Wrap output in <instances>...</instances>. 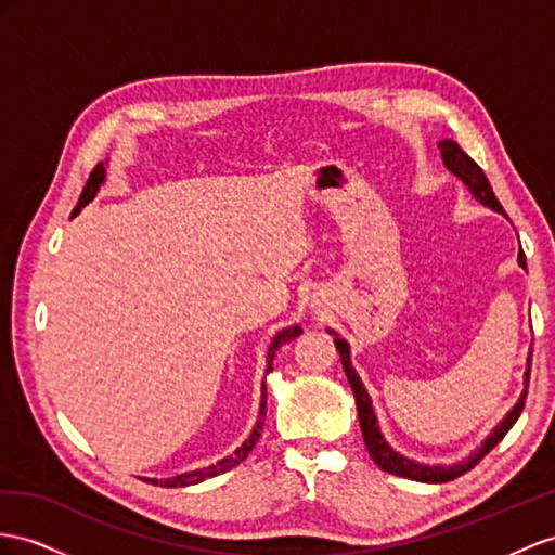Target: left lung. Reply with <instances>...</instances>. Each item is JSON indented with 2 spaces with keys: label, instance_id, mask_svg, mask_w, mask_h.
<instances>
[{
  "label": "left lung",
  "instance_id": "obj_1",
  "mask_svg": "<svg viewBox=\"0 0 555 555\" xmlns=\"http://www.w3.org/2000/svg\"><path fill=\"white\" fill-rule=\"evenodd\" d=\"M438 150H440V156H443V164L446 168L450 170L452 176H457L464 184L466 190L474 194L476 202H480L482 206H488L496 212H504L502 204L496 202V196L490 188V182L486 178V173H482V168L468 156L457 142L454 140H440L438 142ZM518 264L525 269V253L520 250L518 253ZM333 333V331H328ZM335 335V333H333ZM335 347L339 351V361H343V367H345V375L349 379L351 385V391H353V399H357V410H359V422H361V431H363V440H365V448L367 452H371L373 462L382 468V472L387 474H393V476H401V478H410V480H420V482H446V480H452L457 478L462 474H466L468 468H474L486 454L500 443V440L508 434L511 426L516 424V420L520 417L522 413V405H525V396H528V382H530V363H532V351L528 353V367H525V377H522V393L518 403L508 410V413L504 415V420L494 426L492 434L482 440L480 448L472 454V457H466L464 462H457V464H450V466H443V464H420L415 460H408L403 457L401 452H396L389 443L387 438L382 436L379 431V424H377V417H375V410H373V401L371 396H367L363 382L359 377V373L353 371L351 365V351H349V345L347 339L337 337L335 335Z\"/></svg>",
  "mask_w": 555,
  "mask_h": 555
}]
</instances>
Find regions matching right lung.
Listing matches in <instances>:
<instances>
[{
  "mask_svg": "<svg viewBox=\"0 0 555 555\" xmlns=\"http://www.w3.org/2000/svg\"><path fill=\"white\" fill-rule=\"evenodd\" d=\"M103 180H105V166H103V162H101V164H98V166L91 170V176H89V180H87V188H83V192H81V196H79V202H77L75 216H77V212H79L83 206H87L89 202H93V196L98 194V190H101ZM297 335H302L300 325H291V328H283V331H279V333L274 335L272 345H269V351H267V371H264V375L272 373V363H274V357H276V349L286 345L288 339H295ZM264 413H267V387H264V382H262L260 415H258V422H255V426H253L250 436L244 440V446L236 448V450L230 454V457L220 460L218 464L196 468V472H188V474H180V476L166 478V480L150 478L147 482H154V486H156V482H159L162 488H184V486H196V482H202V480H206V478H212V476H218V474L230 472L232 466L244 462V460L248 457V452L255 448V443H258V438H260V434H262V424H264Z\"/></svg>",
  "mask_w": 555,
  "mask_h": 555,
  "instance_id": "add662e5",
  "label": "right lung"
}]
</instances>
